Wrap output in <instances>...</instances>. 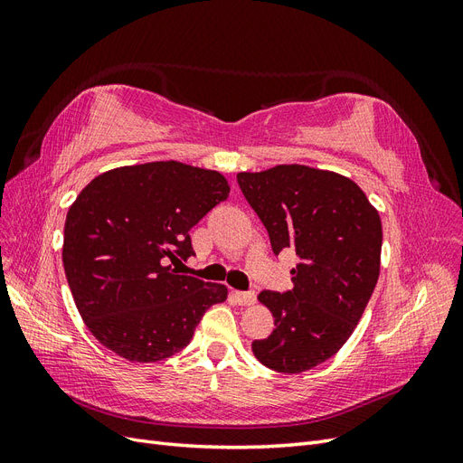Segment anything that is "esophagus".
<instances>
[{
    "instance_id": "34e87169",
    "label": "esophagus",
    "mask_w": 463,
    "mask_h": 463,
    "mask_svg": "<svg viewBox=\"0 0 463 463\" xmlns=\"http://www.w3.org/2000/svg\"><path fill=\"white\" fill-rule=\"evenodd\" d=\"M233 298H235L237 303L243 305V307H250V305H255V301H257V296L253 291H233Z\"/></svg>"
}]
</instances>
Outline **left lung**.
I'll return each instance as SVG.
<instances>
[{
    "label": "left lung",
    "mask_w": 463,
    "mask_h": 463,
    "mask_svg": "<svg viewBox=\"0 0 463 463\" xmlns=\"http://www.w3.org/2000/svg\"><path fill=\"white\" fill-rule=\"evenodd\" d=\"M274 255L293 249V289H264L274 330L253 354L278 373H303L330 359L355 330L381 272L383 223L357 184L340 174L282 164L237 174Z\"/></svg>",
    "instance_id": "8db88e82"
}]
</instances>
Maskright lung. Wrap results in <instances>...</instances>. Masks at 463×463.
<instances>
[{
    "instance_id": "right-lung-1",
    "label": "right lung",
    "mask_w": 463,
    "mask_h": 463,
    "mask_svg": "<svg viewBox=\"0 0 463 463\" xmlns=\"http://www.w3.org/2000/svg\"><path fill=\"white\" fill-rule=\"evenodd\" d=\"M228 194L222 174L175 160L116 167L80 191L65 218L63 269L98 342L133 363L191 342L228 288L172 264L194 255L189 230Z\"/></svg>"
}]
</instances>
